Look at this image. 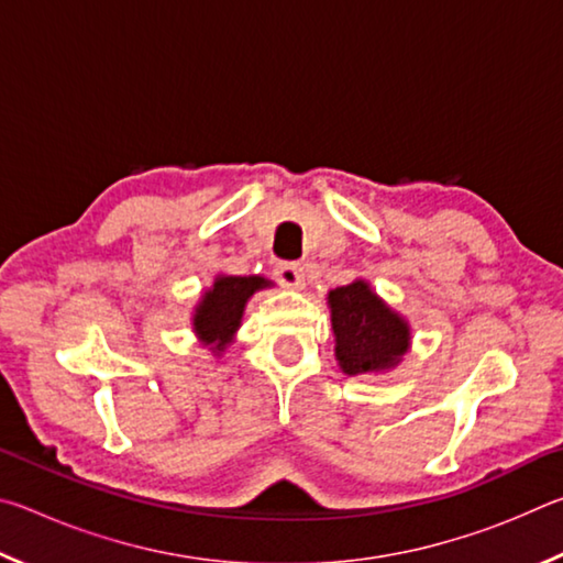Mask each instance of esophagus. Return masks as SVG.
<instances>
[{
    "label": "esophagus",
    "mask_w": 563,
    "mask_h": 563,
    "mask_svg": "<svg viewBox=\"0 0 563 563\" xmlns=\"http://www.w3.org/2000/svg\"><path fill=\"white\" fill-rule=\"evenodd\" d=\"M275 278H278V283L285 285V288H292V290H300L305 285L302 268H298V265L292 263L278 265V268H275Z\"/></svg>",
    "instance_id": "1"
}]
</instances>
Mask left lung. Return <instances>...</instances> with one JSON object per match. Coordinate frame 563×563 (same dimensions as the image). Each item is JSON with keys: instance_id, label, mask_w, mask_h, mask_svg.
<instances>
[{"instance_id": "1", "label": "left lung", "mask_w": 563, "mask_h": 563, "mask_svg": "<svg viewBox=\"0 0 563 563\" xmlns=\"http://www.w3.org/2000/svg\"><path fill=\"white\" fill-rule=\"evenodd\" d=\"M335 360L350 377L395 369L412 345L405 316L379 298L365 278L328 292Z\"/></svg>"}]
</instances>
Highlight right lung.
<instances>
[{
    "label": "right lung",
    "instance_id": "right-lung-1",
    "mask_svg": "<svg viewBox=\"0 0 563 563\" xmlns=\"http://www.w3.org/2000/svg\"><path fill=\"white\" fill-rule=\"evenodd\" d=\"M273 280L263 275H225L218 273L211 288H206L198 298L190 325L198 342L221 357L225 347L233 345L238 330L243 325V312L247 300L258 290L273 288Z\"/></svg>",
    "mask_w": 563,
    "mask_h": 563
}]
</instances>
